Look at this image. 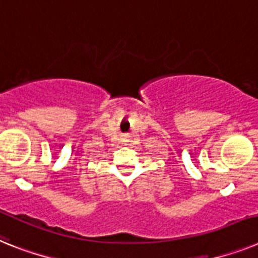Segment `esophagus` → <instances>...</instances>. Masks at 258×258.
<instances>
[{
    "label": "esophagus",
    "instance_id": "obj_1",
    "mask_svg": "<svg viewBox=\"0 0 258 258\" xmlns=\"http://www.w3.org/2000/svg\"><path fill=\"white\" fill-rule=\"evenodd\" d=\"M129 141H131L129 136H124V137H122V142H129Z\"/></svg>",
    "mask_w": 258,
    "mask_h": 258
}]
</instances>
